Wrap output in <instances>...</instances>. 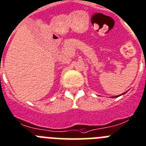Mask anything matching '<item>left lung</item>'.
I'll use <instances>...</instances> for the list:
<instances>
[{
  "instance_id": "8db88e82",
  "label": "left lung",
  "mask_w": 146,
  "mask_h": 146,
  "mask_svg": "<svg viewBox=\"0 0 146 146\" xmlns=\"http://www.w3.org/2000/svg\"><path fill=\"white\" fill-rule=\"evenodd\" d=\"M126 92H125V93H126ZM123 94H124V93H123ZM115 97H118V96H115Z\"/></svg>"
}]
</instances>
